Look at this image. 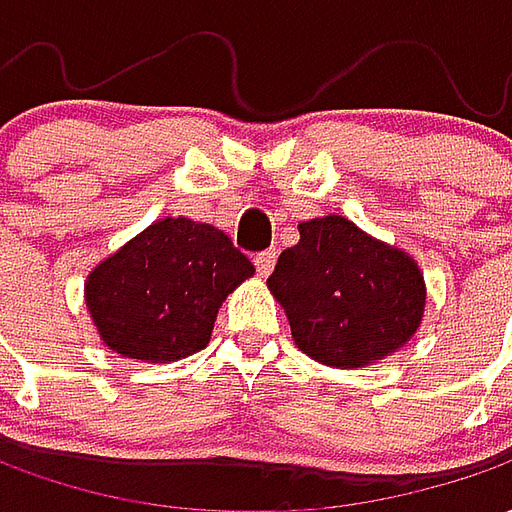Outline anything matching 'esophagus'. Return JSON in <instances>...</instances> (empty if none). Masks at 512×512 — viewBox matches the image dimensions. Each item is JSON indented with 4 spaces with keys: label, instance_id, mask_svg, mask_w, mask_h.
<instances>
[{
    "label": "esophagus",
    "instance_id": "obj_1",
    "mask_svg": "<svg viewBox=\"0 0 512 512\" xmlns=\"http://www.w3.org/2000/svg\"><path fill=\"white\" fill-rule=\"evenodd\" d=\"M274 263H277V252L274 249H266V252H257L255 255V268L260 277H268L274 271Z\"/></svg>",
    "mask_w": 512,
    "mask_h": 512
}]
</instances>
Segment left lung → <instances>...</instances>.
<instances>
[{"mask_svg": "<svg viewBox=\"0 0 512 512\" xmlns=\"http://www.w3.org/2000/svg\"><path fill=\"white\" fill-rule=\"evenodd\" d=\"M301 351L323 365L362 367L417 332L425 282L417 263L343 216L299 224L268 277Z\"/></svg>", "mask_w": 512, "mask_h": 512, "instance_id": "8db88e82", "label": "left lung"}]
</instances>
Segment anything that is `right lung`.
<instances>
[{"label": "right lung", "mask_w": 512, "mask_h": 512, "mask_svg": "<svg viewBox=\"0 0 512 512\" xmlns=\"http://www.w3.org/2000/svg\"><path fill=\"white\" fill-rule=\"evenodd\" d=\"M252 274V260L222 230L161 219L95 268L87 307L112 351L175 362L208 345L219 304Z\"/></svg>", "instance_id": "1"}]
</instances>
